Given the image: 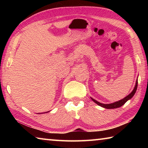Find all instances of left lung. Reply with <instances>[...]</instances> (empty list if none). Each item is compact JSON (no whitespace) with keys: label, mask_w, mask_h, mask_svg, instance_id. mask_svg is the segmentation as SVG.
Returning a JSON list of instances; mask_svg holds the SVG:
<instances>
[{"label":"left lung","mask_w":148,"mask_h":148,"mask_svg":"<svg viewBox=\"0 0 148 148\" xmlns=\"http://www.w3.org/2000/svg\"><path fill=\"white\" fill-rule=\"evenodd\" d=\"M137 87H138V79L136 80V84H135L134 88L133 90H132V91L131 92V93H130L129 95H127L126 97H125L124 99L120 100V101H119L115 102H114V103L102 104V103H101V102L97 101L96 100H95L92 98H91V99L92 100V101L95 102L97 104H98L99 106H102V107L104 108H107V109L117 108H119V107L122 106L125 103V102H126L127 101H129V100L131 99L132 97L134 96V95L135 94V92H136V91Z\"/></svg>","instance_id":"obj_1"}]
</instances>
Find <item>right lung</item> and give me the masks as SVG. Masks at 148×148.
Instances as JSON below:
<instances>
[{
    "instance_id": "right-lung-1",
    "label": "right lung",
    "mask_w": 148,
    "mask_h": 148,
    "mask_svg": "<svg viewBox=\"0 0 148 148\" xmlns=\"http://www.w3.org/2000/svg\"><path fill=\"white\" fill-rule=\"evenodd\" d=\"M47 112H46V113H47ZM42 114H43V113H42Z\"/></svg>"
}]
</instances>
